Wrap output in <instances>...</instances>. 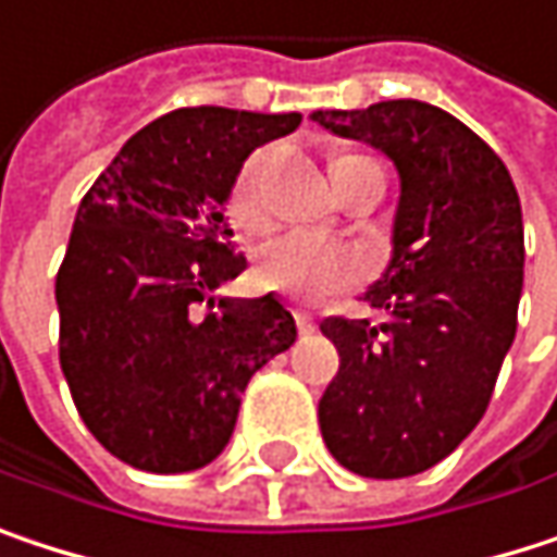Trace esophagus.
Masks as SVG:
<instances>
[{"label":"esophagus","mask_w":557,"mask_h":557,"mask_svg":"<svg viewBox=\"0 0 557 557\" xmlns=\"http://www.w3.org/2000/svg\"><path fill=\"white\" fill-rule=\"evenodd\" d=\"M298 333H301V336H311V333H313V320H311V317L298 313Z\"/></svg>","instance_id":"1"}]
</instances>
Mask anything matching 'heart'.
Here are the masks:
<instances>
[{
	"label": "heart",
	"instance_id": "b5f03b06",
	"mask_svg": "<svg viewBox=\"0 0 557 557\" xmlns=\"http://www.w3.org/2000/svg\"><path fill=\"white\" fill-rule=\"evenodd\" d=\"M269 153L259 150L246 157L244 166L234 175L227 195V218L237 231L259 234L269 227ZM369 163L366 157H336L330 175L333 185H343L346 175ZM369 275L366 259L343 244L313 237V234H285L259 249L256 259V282L269 292L317 305L330 295L356 288Z\"/></svg>",
	"mask_w": 557,
	"mask_h": 557
}]
</instances>
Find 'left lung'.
Wrapping results in <instances>:
<instances>
[{
  "mask_svg": "<svg viewBox=\"0 0 557 557\" xmlns=\"http://www.w3.org/2000/svg\"><path fill=\"white\" fill-rule=\"evenodd\" d=\"M397 166L394 256L366 301L391 320L326 317L339 372L320 397L330 455L362 478H410L484 417L517 336L522 211L504 160L449 111L394 99L313 111Z\"/></svg>",
  "mask_w": 557,
  "mask_h": 557,
  "instance_id": "1",
  "label": "left lung"
}]
</instances>
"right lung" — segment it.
I'll list each match as a JSON object with an SVG mask.
<instances>
[{"label":"right lung","instance_id":"right-lung-1","mask_svg":"<svg viewBox=\"0 0 557 557\" xmlns=\"http://www.w3.org/2000/svg\"><path fill=\"white\" fill-rule=\"evenodd\" d=\"M298 124V111L175 108L79 201L57 272L60 369L114 458L157 474L214 461L249 379L298 339L275 295L214 298L246 269L224 218L234 175Z\"/></svg>","mask_w":557,"mask_h":557}]
</instances>
